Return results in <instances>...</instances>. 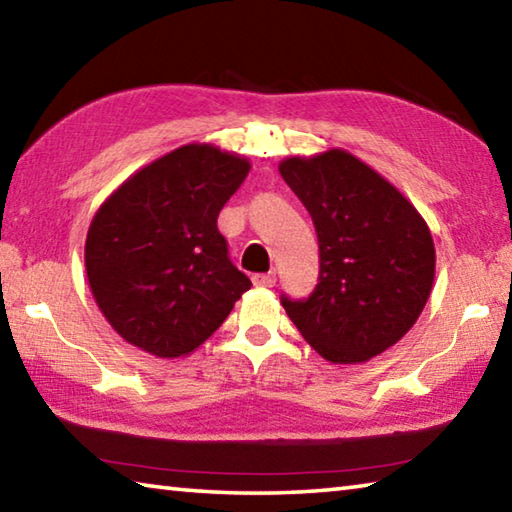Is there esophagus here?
Wrapping results in <instances>:
<instances>
[{"label": "esophagus", "mask_w": 512, "mask_h": 512, "mask_svg": "<svg viewBox=\"0 0 512 512\" xmlns=\"http://www.w3.org/2000/svg\"><path fill=\"white\" fill-rule=\"evenodd\" d=\"M253 284L259 289H271L275 284V273H257L253 275Z\"/></svg>", "instance_id": "obj_1"}]
</instances>
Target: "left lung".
I'll return each instance as SVG.
<instances>
[{
	"instance_id": "8db88e82",
	"label": "left lung",
	"mask_w": 512,
	"mask_h": 512,
	"mask_svg": "<svg viewBox=\"0 0 512 512\" xmlns=\"http://www.w3.org/2000/svg\"><path fill=\"white\" fill-rule=\"evenodd\" d=\"M280 173L318 235V284L282 307L320 357L363 363L409 332L427 305L436 250L420 212L352 153L287 158Z\"/></svg>"
}]
</instances>
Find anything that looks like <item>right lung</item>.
Wrapping results in <instances>:
<instances>
[{"label": "right lung", "mask_w": 512, "mask_h": 512, "mask_svg": "<svg viewBox=\"0 0 512 512\" xmlns=\"http://www.w3.org/2000/svg\"><path fill=\"white\" fill-rule=\"evenodd\" d=\"M248 171L241 155L187 144L133 173L99 207L85 271L121 339L162 359L185 357L250 289L216 228Z\"/></svg>", "instance_id": "obj_1"}]
</instances>
